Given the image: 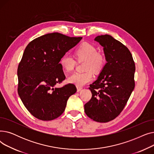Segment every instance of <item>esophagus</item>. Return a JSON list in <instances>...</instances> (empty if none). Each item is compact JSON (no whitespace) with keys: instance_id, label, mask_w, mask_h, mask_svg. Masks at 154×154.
<instances>
[{"instance_id":"34e87169","label":"esophagus","mask_w":154,"mask_h":154,"mask_svg":"<svg viewBox=\"0 0 154 154\" xmlns=\"http://www.w3.org/2000/svg\"><path fill=\"white\" fill-rule=\"evenodd\" d=\"M82 89V87H77V92H80Z\"/></svg>"}]
</instances>
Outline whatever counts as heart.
<instances>
[{
    "mask_svg": "<svg viewBox=\"0 0 154 154\" xmlns=\"http://www.w3.org/2000/svg\"><path fill=\"white\" fill-rule=\"evenodd\" d=\"M76 58L78 60H85L84 69L87 70L83 73L75 72L68 78V82L77 87H82L91 82L94 75L91 70L95 73L100 72L104 67V57L97 53V48L88 42H84L75 51ZM60 64L64 71L69 72L74 70L76 61L69 54L64 55L60 60Z\"/></svg>",
    "mask_w": 154,
    "mask_h": 154,
    "instance_id": "obj_1",
    "label": "heart"
}]
</instances>
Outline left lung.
Instances as JSON below:
<instances>
[{"label":"left lung","instance_id":"obj_1","mask_svg":"<svg viewBox=\"0 0 154 154\" xmlns=\"http://www.w3.org/2000/svg\"><path fill=\"white\" fill-rule=\"evenodd\" d=\"M94 40L103 47L107 63L88 88L92 95L84 111L96 122H107L123 110L134 89L135 66L128 48L111 35H99Z\"/></svg>","mask_w":154,"mask_h":154}]
</instances>
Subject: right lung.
Here are the masks:
<instances>
[{"label": "right lung", "mask_w": 154, "mask_h": 154, "mask_svg": "<svg viewBox=\"0 0 154 154\" xmlns=\"http://www.w3.org/2000/svg\"><path fill=\"white\" fill-rule=\"evenodd\" d=\"M82 37L54 32L35 38L26 47L17 69L18 94L30 114L38 119L52 120L62 114L75 85L57 88L66 79L60 60Z\"/></svg>", "instance_id": "add662e5"}]
</instances>
